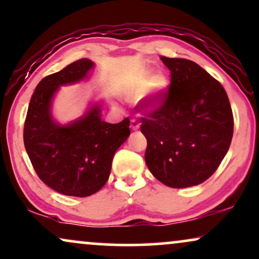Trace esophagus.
<instances>
[{
    "instance_id": "obj_1",
    "label": "esophagus",
    "mask_w": 259,
    "mask_h": 259,
    "mask_svg": "<svg viewBox=\"0 0 259 259\" xmlns=\"http://www.w3.org/2000/svg\"><path fill=\"white\" fill-rule=\"evenodd\" d=\"M131 130H133V131H137L138 128H139V123H138V121L137 120H134V119H132L131 120Z\"/></svg>"
}]
</instances>
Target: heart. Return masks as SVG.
Wrapping results in <instances>:
<instances>
[{
	"label": "heart",
	"mask_w": 259,
	"mask_h": 259,
	"mask_svg": "<svg viewBox=\"0 0 259 259\" xmlns=\"http://www.w3.org/2000/svg\"><path fill=\"white\" fill-rule=\"evenodd\" d=\"M169 79L163 72L153 73L147 69H138L130 73L125 83L127 95L138 97L143 113H153L164 103Z\"/></svg>",
	"instance_id": "1"
}]
</instances>
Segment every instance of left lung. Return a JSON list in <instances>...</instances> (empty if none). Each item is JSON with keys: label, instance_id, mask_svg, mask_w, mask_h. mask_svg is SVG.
Listing matches in <instances>:
<instances>
[{"label": "left lung", "instance_id": "8db88e82", "mask_svg": "<svg viewBox=\"0 0 259 259\" xmlns=\"http://www.w3.org/2000/svg\"><path fill=\"white\" fill-rule=\"evenodd\" d=\"M160 60L170 70L171 84L162 107L142 119L145 162L165 186L194 187L215 172L230 149L232 109L223 85L195 62Z\"/></svg>", "mask_w": 259, "mask_h": 259}]
</instances>
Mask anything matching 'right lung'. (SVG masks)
I'll return each instance as SVG.
<instances>
[{"label":"right lung","mask_w":259,"mask_h":259,"mask_svg":"<svg viewBox=\"0 0 259 259\" xmlns=\"http://www.w3.org/2000/svg\"><path fill=\"white\" fill-rule=\"evenodd\" d=\"M95 63L82 58L40 80L33 93L23 142L40 180L63 195L85 197L107 183L116 150L130 137V120H102L103 100L92 101L77 119L60 123L53 101L60 87L88 79Z\"/></svg>","instance_id":"obj_1"}]
</instances>
